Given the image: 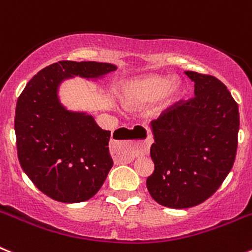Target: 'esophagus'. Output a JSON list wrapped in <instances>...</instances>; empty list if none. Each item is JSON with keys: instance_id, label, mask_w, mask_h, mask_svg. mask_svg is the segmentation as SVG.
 <instances>
[{"instance_id": "34e87169", "label": "esophagus", "mask_w": 252, "mask_h": 252, "mask_svg": "<svg viewBox=\"0 0 252 252\" xmlns=\"http://www.w3.org/2000/svg\"><path fill=\"white\" fill-rule=\"evenodd\" d=\"M133 140L128 141V149L119 154V158L125 161H131L140 155H148L153 144V136L145 127L137 126L128 131Z\"/></svg>"}]
</instances>
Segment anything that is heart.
I'll use <instances>...</instances> for the list:
<instances>
[{
  "label": "heart",
  "mask_w": 252,
  "mask_h": 252,
  "mask_svg": "<svg viewBox=\"0 0 252 252\" xmlns=\"http://www.w3.org/2000/svg\"><path fill=\"white\" fill-rule=\"evenodd\" d=\"M186 93L183 83L173 81L166 75L149 74L126 82L122 87V99L128 107H145L159 102V111L169 110L182 99Z\"/></svg>",
  "instance_id": "obj_1"
}]
</instances>
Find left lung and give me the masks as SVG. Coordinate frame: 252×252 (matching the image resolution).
<instances>
[{
	"label": "left lung",
	"mask_w": 252,
	"mask_h": 252,
	"mask_svg": "<svg viewBox=\"0 0 252 252\" xmlns=\"http://www.w3.org/2000/svg\"><path fill=\"white\" fill-rule=\"evenodd\" d=\"M194 97L150 124L154 173L146 187L155 202L189 208L208 199L230 173L237 150L239 106L212 75L184 72Z\"/></svg>",
	"instance_id": "obj_1"
}]
</instances>
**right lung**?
I'll return each mask as SVG.
<instances>
[{"instance_id": "right-lung-1", "label": "right lung", "mask_w": 252, "mask_h": 252, "mask_svg": "<svg viewBox=\"0 0 252 252\" xmlns=\"http://www.w3.org/2000/svg\"><path fill=\"white\" fill-rule=\"evenodd\" d=\"M116 69L111 63L62 60L34 75L17 99L19 161L36 188L55 201H88L113 165L111 131L102 130L90 113L68 110L60 102V84L74 77L97 81Z\"/></svg>"}]
</instances>
